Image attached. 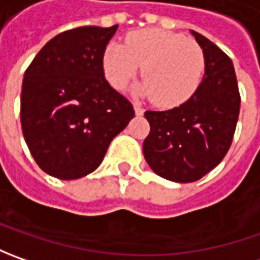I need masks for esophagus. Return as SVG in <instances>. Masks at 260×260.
I'll use <instances>...</instances> for the list:
<instances>
[{
    "mask_svg": "<svg viewBox=\"0 0 260 260\" xmlns=\"http://www.w3.org/2000/svg\"><path fill=\"white\" fill-rule=\"evenodd\" d=\"M135 113H136V115H143V113H145V110H143V108H142L140 105L135 104Z\"/></svg>",
    "mask_w": 260,
    "mask_h": 260,
    "instance_id": "34e87169",
    "label": "esophagus"
}]
</instances>
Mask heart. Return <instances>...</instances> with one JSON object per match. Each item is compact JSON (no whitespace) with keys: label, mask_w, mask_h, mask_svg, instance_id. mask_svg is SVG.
<instances>
[{"label":"heart","mask_w":260,"mask_h":260,"mask_svg":"<svg viewBox=\"0 0 260 260\" xmlns=\"http://www.w3.org/2000/svg\"><path fill=\"white\" fill-rule=\"evenodd\" d=\"M142 66L143 81L136 92L162 108L186 103L203 81L205 55L201 46L160 28L128 33L125 43H110L103 55L107 81L121 91Z\"/></svg>","instance_id":"1"}]
</instances>
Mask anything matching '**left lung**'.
I'll return each mask as SVG.
<instances>
[{
	"instance_id": "8db88e82",
	"label": "left lung",
	"mask_w": 260,
	"mask_h": 260,
	"mask_svg": "<svg viewBox=\"0 0 260 260\" xmlns=\"http://www.w3.org/2000/svg\"><path fill=\"white\" fill-rule=\"evenodd\" d=\"M205 55L203 81L179 107L146 111L150 133L143 143L147 165L172 182H194L218 165L235 135L240 95L233 62L207 37L191 30Z\"/></svg>"
}]
</instances>
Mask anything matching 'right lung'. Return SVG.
I'll use <instances>...</instances> for the list:
<instances>
[{
	"label": "right lung",
	"mask_w": 260,
	"mask_h": 260,
	"mask_svg": "<svg viewBox=\"0 0 260 260\" xmlns=\"http://www.w3.org/2000/svg\"><path fill=\"white\" fill-rule=\"evenodd\" d=\"M117 27L55 36L25 71L21 128L36 164L50 176L69 181L94 172L135 117L130 101L104 78L103 55Z\"/></svg>",
	"instance_id": "obj_1"
}]
</instances>
